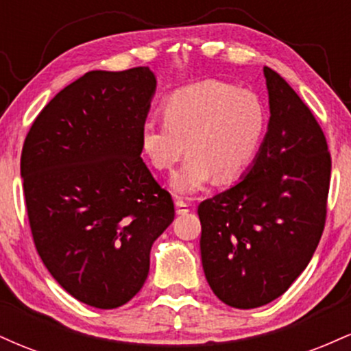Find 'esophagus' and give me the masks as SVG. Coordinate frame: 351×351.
Here are the masks:
<instances>
[{
  "mask_svg": "<svg viewBox=\"0 0 351 351\" xmlns=\"http://www.w3.org/2000/svg\"><path fill=\"white\" fill-rule=\"evenodd\" d=\"M175 208H176V215H186V213L189 211L188 204L181 199L175 201Z\"/></svg>",
  "mask_w": 351,
  "mask_h": 351,
  "instance_id": "1",
  "label": "esophagus"
}]
</instances>
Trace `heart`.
<instances>
[{"label": "heart", "instance_id": "obj_1", "mask_svg": "<svg viewBox=\"0 0 351 351\" xmlns=\"http://www.w3.org/2000/svg\"><path fill=\"white\" fill-rule=\"evenodd\" d=\"M163 119L150 117L142 125V150L156 170L167 171L181 158L170 186L178 196H193L209 181L229 183L252 162L263 140L267 112L251 90L219 80H203L170 95Z\"/></svg>", "mask_w": 351, "mask_h": 351}]
</instances>
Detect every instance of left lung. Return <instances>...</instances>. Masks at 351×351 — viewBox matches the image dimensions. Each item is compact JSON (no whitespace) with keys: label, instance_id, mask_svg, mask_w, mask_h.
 <instances>
[{"label":"left lung","instance_id":"left-lung-1","mask_svg":"<svg viewBox=\"0 0 351 351\" xmlns=\"http://www.w3.org/2000/svg\"><path fill=\"white\" fill-rule=\"evenodd\" d=\"M267 134L239 183L198 206L201 263L221 302L256 308L304 272L325 226L332 160L320 125L284 79L264 67Z\"/></svg>","mask_w":351,"mask_h":351}]
</instances>
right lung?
<instances>
[{"label":"right lung","mask_w":351,"mask_h":351,"mask_svg":"<svg viewBox=\"0 0 351 351\" xmlns=\"http://www.w3.org/2000/svg\"><path fill=\"white\" fill-rule=\"evenodd\" d=\"M155 90L150 67L90 71L43 108L24 140L36 249L60 287L95 308L134 299L153 243L175 219L170 193L140 158Z\"/></svg>","instance_id":"right-lung-1"}]
</instances>
